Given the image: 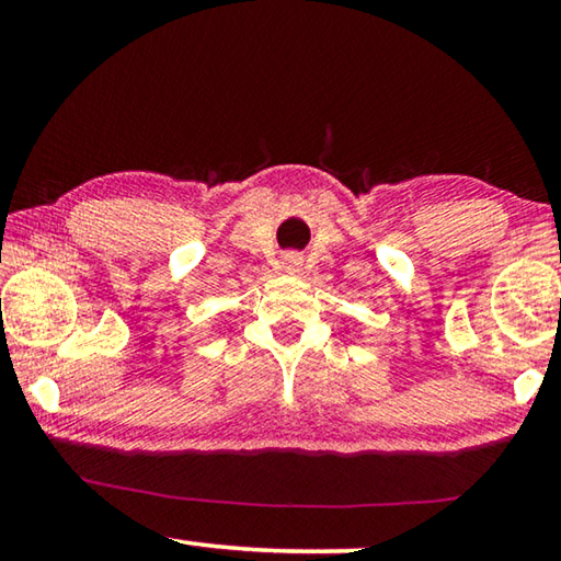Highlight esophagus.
Listing matches in <instances>:
<instances>
[{
  "instance_id": "34e87169",
  "label": "esophagus",
  "mask_w": 561,
  "mask_h": 561,
  "mask_svg": "<svg viewBox=\"0 0 561 561\" xmlns=\"http://www.w3.org/2000/svg\"><path fill=\"white\" fill-rule=\"evenodd\" d=\"M299 264H301V260L297 257V254H289V257H284V270H287L289 274H297Z\"/></svg>"
}]
</instances>
